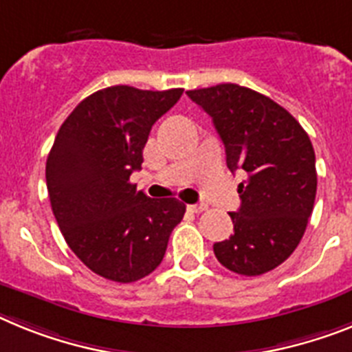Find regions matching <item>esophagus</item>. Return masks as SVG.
Returning <instances> with one entry per match:
<instances>
[{
    "mask_svg": "<svg viewBox=\"0 0 352 352\" xmlns=\"http://www.w3.org/2000/svg\"><path fill=\"white\" fill-rule=\"evenodd\" d=\"M188 209H190L191 212H202L208 209V206H204V204H190V206H188Z\"/></svg>",
    "mask_w": 352,
    "mask_h": 352,
    "instance_id": "1",
    "label": "esophagus"
}]
</instances>
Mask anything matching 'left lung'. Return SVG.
<instances>
[{
	"label": "left lung",
	"mask_w": 352,
	"mask_h": 352,
	"mask_svg": "<svg viewBox=\"0 0 352 352\" xmlns=\"http://www.w3.org/2000/svg\"><path fill=\"white\" fill-rule=\"evenodd\" d=\"M212 118L227 168L241 170V206L229 212L234 234L212 245L240 276H261L290 258L302 240L317 193L315 152L300 123L279 103L238 84L188 91Z\"/></svg>",
	"instance_id": "1"
}]
</instances>
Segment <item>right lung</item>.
Wrapping results in <instances>:
<instances>
[{
    "label": "right lung",
    "instance_id": "add662e5",
    "mask_svg": "<svg viewBox=\"0 0 352 352\" xmlns=\"http://www.w3.org/2000/svg\"><path fill=\"white\" fill-rule=\"evenodd\" d=\"M182 91H96L66 118L50 150L46 186L62 236L85 267L109 281L152 274L184 217L181 200L150 199L131 184L152 125Z\"/></svg>",
    "mask_w": 352,
    "mask_h": 352
}]
</instances>
